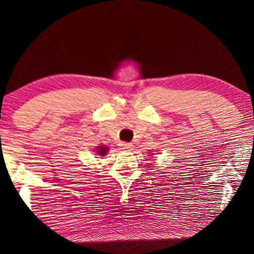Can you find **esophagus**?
I'll list each match as a JSON object with an SVG mask.
<instances>
[{"label":"esophagus","mask_w":254,"mask_h":254,"mask_svg":"<svg viewBox=\"0 0 254 254\" xmlns=\"http://www.w3.org/2000/svg\"><path fill=\"white\" fill-rule=\"evenodd\" d=\"M132 144L131 143H121V147L124 150H131L132 149Z\"/></svg>","instance_id":"esophagus-1"}]
</instances>
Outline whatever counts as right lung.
<instances>
[{"instance_id": "1", "label": "right lung", "mask_w": 254, "mask_h": 254, "mask_svg": "<svg viewBox=\"0 0 254 254\" xmlns=\"http://www.w3.org/2000/svg\"><path fill=\"white\" fill-rule=\"evenodd\" d=\"M107 151H108V147L107 146H99L98 149H97L98 155H101V156H104L105 153H107Z\"/></svg>"}]
</instances>
